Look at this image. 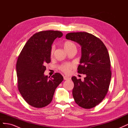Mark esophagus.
Returning <instances> with one entry per match:
<instances>
[{
  "mask_svg": "<svg viewBox=\"0 0 128 128\" xmlns=\"http://www.w3.org/2000/svg\"><path fill=\"white\" fill-rule=\"evenodd\" d=\"M64 80H69V79H70V77H68V76H64Z\"/></svg>",
  "mask_w": 128,
  "mask_h": 128,
  "instance_id": "1",
  "label": "esophagus"
}]
</instances>
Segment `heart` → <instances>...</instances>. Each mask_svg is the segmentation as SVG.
<instances>
[{"mask_svg": "<svg viewBox=\"0 0 128 128\" xmlns=\"http://www.w3.org/2000/svg\"><path fill=\"white\" fill-rule=\"evenodd\" d=\"M64 48L67 52L72 49H76V45L74 42L70 40L66 41L64 42ZM56 47L54 45L52 46L51 50H50V56L52 58L54 53ZM73 68V64L70 63H66L60 66L59 68L60 70L65 74H69L71 72L72 69Z\"/></svg>", "mask_w": 128, "mask_h": 128, "instance_id": "heart-1", "label": "heart"}]
</instances>
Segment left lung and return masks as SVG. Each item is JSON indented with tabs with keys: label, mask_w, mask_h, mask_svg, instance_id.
I'll use <instances>...</instances> for the list:
<instances>
[{
	"label": "left lung",
	"mask_w": 128,
	"mask_h": 128,
	"mask_svg": "<svg viewBox=\"0 0 128 128\" xmlns=\"http://www.w3.org/2000/svg\"><path fill=\"white\" fill-rule=\"evenodd\" d=\"M66 38L80 45L82 57L77 72L86 74L83 82L72 77L74 99L79 106L90 109L101 102L108 92L112 76L109 53L104 42L91 34L70 32Z\"/></svg>",
	"instance_id": "left-lung-1"
}]
</instances>
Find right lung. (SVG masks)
Instances as JSON below:
<instances>
[{"mask_svg":"<svg viewBox=\"0 0 128 128\" xmlns=\"http://www.w3.org/2000/svg\"><path fill=\"white\" fill-rule=\"evenodd\" d=\"M63 34L59 31H42L31 37L19 54L16 65L18 88L30 106L42 108L51 102L56 88L64 77L56 72L45 76L46 64L51 62L50 50L53 42Z\"/></svg>","mask_w":128,"mask_h":128,"instance_id":"obj_1","label":"right lung"}]
</instances>
